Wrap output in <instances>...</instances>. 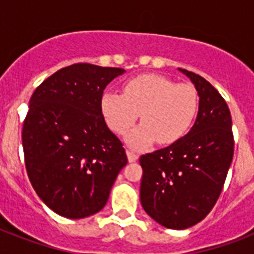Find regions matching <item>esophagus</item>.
Masks as SVG:
<instances>
[{
	"mask_svg": "<svg viewBox=\"0 0 254 254\" xmlns=\"http://www.w3.org/2000/svg\"><path fill=\"white\" fill-rule=\"evenodd\" d=\"M127 159H129V162H134L138 159V154H135L133 150H127Z\"/></svg>",
	"mask_w": 254,
	"mask_h": 254,
	"instance_id": "1",
	"label": "esophagus"
}]
</instances>
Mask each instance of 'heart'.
<instances>
[{
    "mask_svg": "<svg viewBox=\"0 0 254 254\" xmlns=\"http://www.w3.org/2000/svg\"><path fill=\"white\" fill-rule=\"evenodd\" d=\"M100 109L111 130L124 134L141 113L142 125L127 137L133 147L173 145L185 137L196 121L199 96L191 84L175 81L157 73H145L127 80L124 95L104 92Z\"/></svg>",
    "mask_w": 254,
    "mask_h": 254,
    "instance_id": "b5f03b06",
    "label": "heart"
}]
</instances>
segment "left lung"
Masks as SVG:
<instances>
[{
  "instance_id": "8db88e82",
  "label": "left lung",
  "mask_w": 254,
  "mask_h": 254,
  "mask_svg": "<svg viewBox=\"0 0 254 254\" xmlns=\"http://www.w3.org/2000/svg\"><path fill=\"white\" fill-rule=\"evenodd\" d=\"M199 95L191 130L161 150L141 155V204L151 219L170 229L201 221L220 196L233 158L232 117L219 92L196 73L179 68Z\"/></svg>"
}]
</instances>
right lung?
Wrapping results in <instances>:
<instances>
[{
  "label": "right lung",
  "mask_w": 254,
  "mask_h": 254,
  "mask_svg": "<svg viewBox=\"0 0 254 254\" xmlns=\"http://www.w3.org/2000/svg\"><path fill=\"white\" fill-rule=\"evenodd\" d=\"M124 72L76 63L47 77L30 99L22 129L26 170L38 196L61 216L83 219L103 209L127 163L100 109L105 87Z\"/></svg>",
  "instance_id": "right-lung-1"
}]
</instances>
